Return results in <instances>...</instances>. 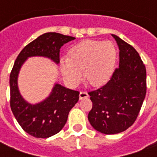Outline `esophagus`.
<instances>
[{"label": "esophagus", "instance_id": "esophagus-1", "mask_svg": "<svg viewBox=\"0 0 157 157\" xmlns=\"http://www.w3.org/2000/svg\"><path fill=\"white\" fill-rule=\"evenodd\" d=\"M79 98H80L81 100H82V99L86 98H88V93H87V92H86V91L81 92H80V95H79Z\"/></svg>", "mask_w": 157, "mask_h": 157}]
</instances>
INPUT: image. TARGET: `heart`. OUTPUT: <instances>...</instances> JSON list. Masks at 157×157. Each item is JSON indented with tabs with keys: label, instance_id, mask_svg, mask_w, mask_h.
Wrapping results in <instances>:
<instances>
[{
	"label": "heart",
	"instance_id": "b5f03b06",
	"mask_svg": "<svg viewBox=\"0 0 157 157\" xmlns=\"http://www.w3.org/2000/svg\"><path fill=\"white\" fill-rule=\"evenodd\" d=\"M117 51L110 41L83 40L71 48L69 58L60 59V70L64 78L75 86L84 78L93 86H99L109 81L114 71Z\"/></svg>",
	"mask_w": 157,
	"mask_h": 157
}]
</instances>
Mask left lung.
<instances>
[{
    "instance_id": "left-lung-1",
    "label": "left lung",
    "mask_w": 157,
    "mask_h": 157,
    "mask_svg": "<svg viewBox=\"0 0 157 157\" xmlns=\"http://www.w3.org/2000/svg\"><path fill=\"white\" fill-rule=\"evenodd\" d=\"M119 48V66L102 87L88 92V120L105 135L124 131L135 123L146 93V70L135 48L112 34Z\"/></svg>"
}]
</instances>
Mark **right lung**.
<instances>
[{
    "instance_id": "1",
    "label": "right lung",
    "mask_w": 157,
    "mask_h": 157,
    "mask_svg": "<svg viewBox=\"0 0 157 157\" xmlns=\"http://www.w3.org/2000/svg\"><path fill=\"white\" fill-rule=\"evenodd\" d=\"M74 37L58 33H46L25 46L16 59L10 74V105L13 115L22 129L36 138H48L65 126L71 109L79 100V92L55 84L44 101L31 104L19 92L17 78L20 69L27 59L42 56L50 59L58 65L59 49Z\"/></svg>"
}]
</instances>
